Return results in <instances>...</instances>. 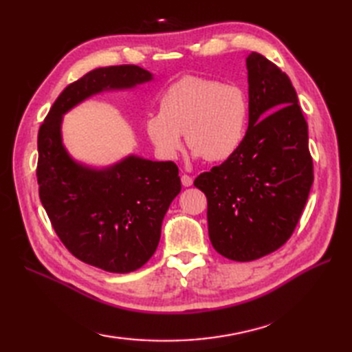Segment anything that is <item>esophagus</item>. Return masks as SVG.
Instances as JSON below:
<instances>
[{
	"label": "esophagus",
	"instance_id": "1",
	"mask_svg": "<svg viewBox=\"0 0 352 352\" xmlns=\"http://www.w3.org/2000/svg\"><path fill=\"white\" fill-rule=\"evenodd\" d=\"M192 183H193V180H192L190 175H188V174L182 175V184L184 186V188H190Z\"/></svg>",
	"mask_w": 352,
	"mask_h": 352
}]
</instances>
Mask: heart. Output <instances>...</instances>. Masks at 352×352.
<instances>
[{
    "label": "heart",
    "mask_w": 352,
    "mask_h": 352,
    "mask_svg": "<svg viewBox=\"0 0 352 352\" xmlns=\"http://www.w3.org/2000/svg\"><path fill=\"white\" fill-rule=\"evenodd\" d=\"M248 102L241 87L186 76L172 83L159 100V113L148 115V138L162 155L172 159L182 148V134L195 157L222 162L241 146Z\"/></svg>",
    "instance_id": "1"
}]
</instances>
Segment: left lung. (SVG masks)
Instances as JSON below:
<instances>
[{
    "mask_svg": "<svg viewBox=\"0 0 352 352\" xmlns=\"http://www.w3.org/2000/svg\"><path fill=\"white\" fill-rule=\"evenodd\" d=\"M246 69L250 121L242 144L193 182L207 197L213 248L234 261L286 243L313 184L307 122L290 78L258 52L246 57Z\"/></svg>",
    "mask_w": 352,
    "mask_h": 352,
    "instance_id": "obj_1",
    "label": "left lung"
}]
</instances>
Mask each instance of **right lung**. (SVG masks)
<instances>
[{"label": "right lung", "mask_w": 352, "mask_h": 352, "mask_svg": "<svg viewBox=\"0 0 352 352\" xmlns=\"http://www.w3.org/2000/svg\"><path fill=\"white\" fill-rule=\"evenodd\" d=\"M151 80L136 65L87 72L58 95L37 134V184L52 228L74 257L107 272L129 274L153 257L164 214L182 190L178 168L136 155L106 169L85 166L62 144V116L95 94Z\"/></svg>", "instance_id": "add662e5"}]
</instances>
